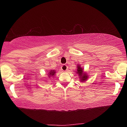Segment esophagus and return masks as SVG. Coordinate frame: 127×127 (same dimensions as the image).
Wrapping results in <instances>:
<instances>
[{"label":"esophagus","mask_w":127,"mask_h":127,"mask_svg":"<svg viewBox=\"0 0 127 127\" xmlns=\"http://www.w3.org/2000/svg\"><path fill=\"white\" fill-rule=\"evenodd\" d=\"M62 69L63 70L64 72H66L68 70V66H66L65 64H63L62 66Z\"/></svg>","instance_id":"34e87169"}]
</instances>
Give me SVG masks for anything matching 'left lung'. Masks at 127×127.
I'll return each mask as SVG.
<instances>
[{
	"label": "left lung",
	"mask_w": 127,
	"mask_h": 127,
	"mask_svg": "<svg viewBox=\"0 0 127 127\" xmlns=\"http://www.w3.org/2000/svg\"><path fill=\"white\" fill-rule=\"evenodd\" d=\"M77 71H76V72L77 73V74H78V76H79V78H81V81L83 82L85 81H86V79H87L88 77L86 75V74H83V68H82L80 65H79V64L78 65V66H77Z\"/></svg>",
	"instance_id": "1"
}]
</instances>
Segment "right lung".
<instances>
[{"label":"right lung","mask_w":127,"mask_h":127,"mask_svg":"<svg viewBox=\"0 0 127 127\" xmlns=\"http://www.w3.org/2000/svg\"><path fill=\"white\" fill-rule=\"evenodd\" d=\"M55 71L54 70H54H51L50 72H49V78H50V77H52V76H54L55 75Z\"/></svg>","instance_id":"obj_1"}]
</instances>
